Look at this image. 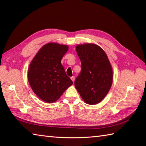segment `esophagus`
<instances>
[{
    "instance_id": "34e87169",
    "label": "esophagus",
    "mask_w": 146,
    "mask_h": 146,
    "mask_svg": "<svg viewBox=\"0 0 146 146\" xmlns=\"http://www.w3.org/2000/svg\"><path fill=\"white\" fill-rule=\"evenodd\" d=\"M71 80H72V81L74 82H75V77L74 76H71Z\"/></svg>"
}]
</instances>
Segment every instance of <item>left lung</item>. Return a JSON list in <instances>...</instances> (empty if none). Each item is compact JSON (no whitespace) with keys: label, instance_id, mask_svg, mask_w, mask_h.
I'll use <instances>...</instances> for the list:
<instances>
[{"label":"left lung","instance_id":"left-lung-1","mask_svg":"<svg viewBox=\"0 0 146 146\" xmlns=\"http://www.w3.org/2000/svg\"><path fill=\"white\" fill-rule=\"evenodd\" d=\"M82 63V70L75 81V88L85 103L95 105L109 92L112 84L113 71L103 49L86 43L76 47Z\"/></svg>","mask_w":146,"mask_h":146}]
</instances>
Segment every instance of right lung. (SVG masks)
Masks as SVG:
<instances>
[{
    "mask_svg": "<svg viewBox=\"0 0 146 146\" xmlns=\"http://www.w3.org/2000/svg\"><path fill=\"white\" fill-rule=\"evenodd\" d=\"M66 45L49 42L39 49L29 66L28 81L35 94L47 103L58 100L73 84L61 63Z\"/></svg>",
    "mask_w": 146,
    "mask_h": 146,
    "instance_id": "right-lung-1",
    "label": "right lung"
}]
</instances>
